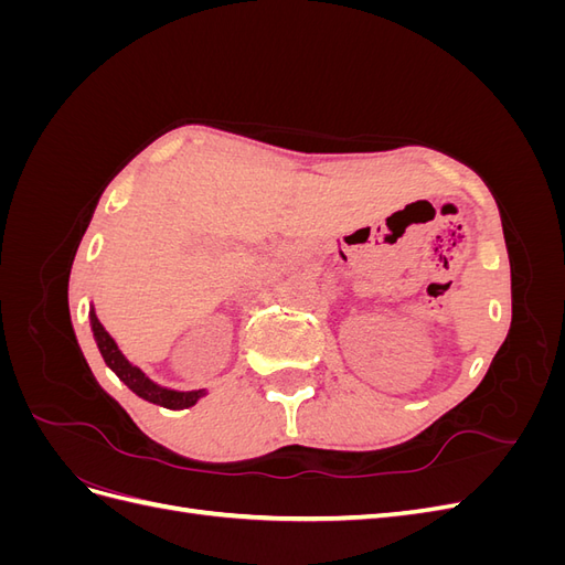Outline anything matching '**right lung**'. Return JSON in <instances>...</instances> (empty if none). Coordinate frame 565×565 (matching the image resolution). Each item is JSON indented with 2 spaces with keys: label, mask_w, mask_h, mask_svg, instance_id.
<instances>
[{
  "label": "right lung",
  "mask_w": 565,
  "mask_h": 565,
  "mask_svg": "<svg viewBox=\"0 0 565 565\" xmlns=\"http://www.w3.org/2000/svg\"><path fill=\"white\" fill-rule=\"evenodd\" d=\"M89 322H92L94 341H96L100 355H104L106 365L117 374L119 382H125L139 398L162 405L167 409H185V407H193L202 396H207V388L177 391V388H167V386H160L158 382H152L141 367L129 363L127 355L119 351L117 341L106 332L104 324H100L94 306L89 309Z\"/></svg>",
  "instance_id": "add662e5"
}]
</instances>
